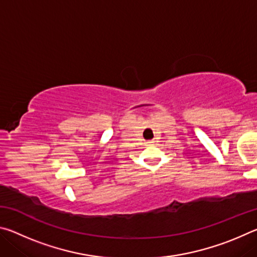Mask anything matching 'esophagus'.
Segmentation results:
<instances>
[{
	"label": "esophagus",
	"instance_id": "obj_1",
	"mask_svg": "<svg viewBox=\"0 0 257 257\" xmlns=\"http://www.w3.org/2000/svg\"><path fill=\"white\" fill-rule=\"evenodd\" d=\"M149 144H150V145H152V144H153V142H149Z\"/></svg>",
	"mask_w": 257,
	"mask_h": 257
}]
</instances>
